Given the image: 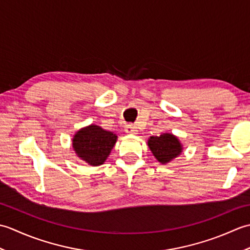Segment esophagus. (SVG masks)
<instances>
[{
	"label": "esophagus",
	"mask_w": 250,
	"mask_h": 250,
	"mask_svg": "<svg viewBox=\"0 0 250 250\" xmlns=\"http://www.w3.org/2000/svg\"><path fill=\"white\" fill-rule=\"evenodd\" d=\"M125 132L128 134H136L137 133V129L134 125H128L125 126Z\"/></svg>",
	"instance_id": "esophagus-1"
}]
</instances>
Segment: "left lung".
Instances as JSON below:
<instances>
[{
    "mask_svg": "<svg viewBox=\"0 0 250 250\" xmlns=\"http://www.w3.org/2000/svg\"><path fill=\"white\" fill-rule=\"evenodd\" d=\"M148 146L157 160L162 164H166L179 156L183 149L177 137L169 133L151 136L148 141Z\"/></svg>",
    "mask_w": 250,
    "mask_h": 250,
    "instance_id": "8db88e82",
    "label": "left lung"
}]
</instances>
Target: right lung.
<instances>
[{
    "label": "right lung",
    "instance_id": "right-lung-1",
    "mask_svg": "<svg viewBox=\"0 0 250 250\" xmlns=\"http://www.w3.org/2000/svg\"><path fill=\"white\" fill-rule=\"evenodd\" d=\"M117 135L91 125L79 130L73 139V148L77 156L91 166L103 164L113 149Z\"/></svg>",
    "mask_w": 250,
    "mask_h": 250
}]
</instances>
